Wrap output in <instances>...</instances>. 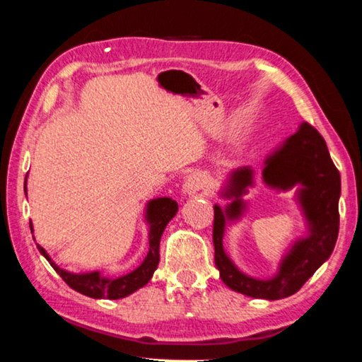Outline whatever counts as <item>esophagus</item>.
I'll return each instance as SVG.
<instances>
[{
  "mask_svg": "<svg viewBox=\"0 0 362 362\" xmlns=\"http://www.w3.org/2000/svg\"><path fill=\"white\" fill-rule=\"evenodd\" d=\"M206 188V179L202 174H190L183 182V192L187 195H195V193L202 192Z\"/></svg>",
  "mask_w": 362,
  "mask_h": 362,
  "instance_id": "1",
  "label": "esophagus"
}]
</instances>
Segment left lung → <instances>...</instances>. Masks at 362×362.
<instances>
[{
    "instance_id": "1",
    "label": "left lung",
    "mask_w": 362,
    "mask_h": 362,
    "mask_svg": "<svg viewBox=\"0 0 362 362\" xmlns=\"http://www.w3.org/2000/svg\"><path fill=\"white\" fill-rule=\"evenodd\" d=\"M252 167H240L229 174L219 195L229 199L226 206L214 204V263L226 286L249 298L278 300L302 288L335 249L339 229L338 199L341 179L328 153L325 139L309 123H300L298 132L286 138L263 160L262 180L276 192L296 187L298 202L307 224V234L291 244L272 278H253L237 268L226 253L223 239L226 226L244 216V195L253 187Z\"/></svg>"
}]
</instances>
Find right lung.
Here are the masks:
<instances>
[{
	"label": "right lung",
	"instance_id": "add662e5",
	"mask_svg": "<svg viewBox=\"0 0 362 362\" xmlns=\"http://www.w3.org/2000/svg\"><path fill=\"white\" fill-rule=\"evenodd\" d=\"M27 180V177H25ZM25 187V185H24ZM27 195V187L24 188ZM179 211V204L175 199L172 198H154L149 199L146 204V213H144V219L149 226V250L148 255L144 258L141 265L134 268L133 272H129L123 276L118 278H109L100 274V272H89V273H71L66 272L57 265L48 255L47 250L37 244V249L47 258L52 268L60 274L63 281L66 283L69 288L78 291V293L88 296L93 299H122L127 296L133 294L134 291H138L143 286L149 283V279L153 278L156 268L159 265V244L160 237L165 229V226L169 224V221ZM30 230L32 223H30Z\"/></svg>",
	"mask_w": 362,
	"mask_h": 362
}]
</instances>
